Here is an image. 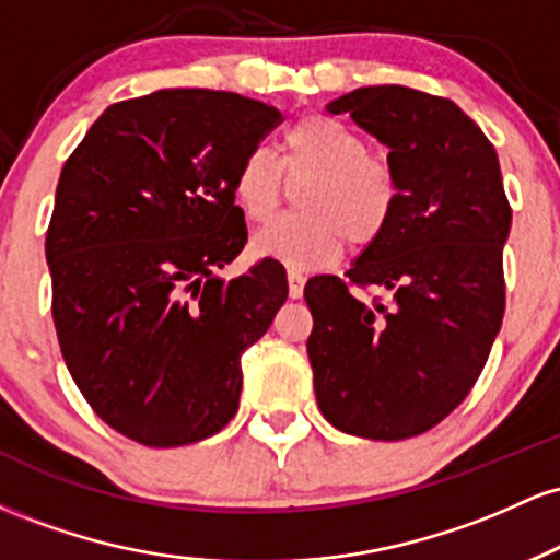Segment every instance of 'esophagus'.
Listing matches in <instances>:
<instances>
[{"label":"esophagus","instance_id":"obj_1","mask_svg":"<svg viewBox=\"0 0 560 560\" xmlns=\"http://www.w3.org/2000/svg\"><path fill=\"white\" fill-rule=\"evenodd\" d=\"M287 281H289V298L292 300L302 298V289H305V276H302L300 271H289Z\"/></svg>","mask_w":560,"mask_h":560}]
</instances>
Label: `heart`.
I'll use <instances>...</instances> for the list:
<instances>
[{
	"mask_svg": "<svg viewBox=\"0 0 560 560\" xmlns=\"http://www.w3.org/2000/svg\"><path fill=\"white\" fill-rule=\"evenodd\" d=\"M298 186L300 213L268 223L249 242L255 258L313 271L339 260L345 244L369 249L387 234L400 205L389 160L371 155L363 137L326 115H305L281 139V158L255 147L236 165L231 197L253 223L268 221Z\"/></svg>",
	"mask_w": 560,
	"mask_h": 560,
	"instance_id": "1",
	"label": "heart"
}]
</instances>
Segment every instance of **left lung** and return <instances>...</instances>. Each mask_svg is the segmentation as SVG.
Segmentation results:
<instances>
[{
    "mask_svg": "<svg viewBox=\"0 0 560 560\" xmlns=\"http://www.w3.org/2000/svg\"><path fill=\"white\" fill-rule=\"evenodd\" d=\"M389 147L400 205L387 234L339 276H313L307 358L324 419L365 440H408L453 413L505 313L511 231L498 152L445 96L363 86L326 107ZM387 291L361 299L351 287Z\"/></svg>",
    "mask_w": 560,
    "mask_h": 560,
    "instance_id": "left-lung-1",
    "label": "left lung"
}]
</instances>
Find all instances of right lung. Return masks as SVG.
Instances as JSON below:
<instances>
[{
	"instance_id": "add662e5",
	"label": "right lung",
	"mask_w": 560,
	"mask_h": 560,
	"mask_svg": "<svg viewBox=\"0 0 560 560\" xmlns=\"http://www.w3.org/2000/svg\"><path fill=\"white\" fill-rule=\"evenodd\" d=\"M279 120L234 92L160 89L107 107L62 165L47 231L57 339L128 440L191 445L240 408L242 352L284 305L287 271H218L247 242L231 178Z\"/></svg>"
}]
</instances>
